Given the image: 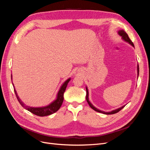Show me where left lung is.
<instances>
[{"label": "left lung", "instance_id": "1", "mask_svg": "<svg viewBox=\"0 0 150 150\" xmlns=\"http://www.w3.org/2000/svg\"><path fill=\"white\" fill-rule=\"evenodd\" d=\"M118 33H119V34L121 36V37L122 38V39H123L125 41H126V42H128V43H129L130 44H131L132 45V46H133V47H134V44L133 43V42L131 41V39H129V38L128 37V35L126 33V32L125 31V30H120L119 32H118ZM138 75H139V66L138 65ZM86 101H87V102H88V103L89 104V106L93 110H94V111H97V112H101V113H103V114H105V115H112V114H115V113H117V112H118L120 111H121L122 108H123L125 106H122V107H121L120 108H118V109H117V110H113V111H111V112H104V111H100V110H98L97 108H96L95 107H94V106L93 105V104L90 103V101H89V98H88V88H86Z\"/></svg>", "mask_w": 150, "mask_h": 150}]
</instances>
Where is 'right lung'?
<instances>
[{
  "mask_svg": "<svg viewBox=\"0 0 150 150\" xmlns=\"http://www.w3.org/2000/svg\"><path fill=\"white\" fill-rule=\"evenodd\" d=\"M11 79H12V76H11ZM69 81H70V78L68 79L67 81H66V82L62 84L61 89H59V91L57 99L55 101L50 104L49 105L45 107H42V108H33V107L25 106V104L21 101L19 98L18 97L15 89L13 88V89H14V92L18 101L19 102V103L21 104V106L22 107H24L25 110H28L30 112L33 113L34 115H35L39 116H48V115L53 114V113L59 110V109L61 108L63 100H64V93L65 92L67 84L69 82ZM13 87H14V86H13Z\"/></svg>",
  "mask_w": 150,
  "mask_h": 150,
  "instance_id": "1",
  "label": "right lung"
}]
</instances>
